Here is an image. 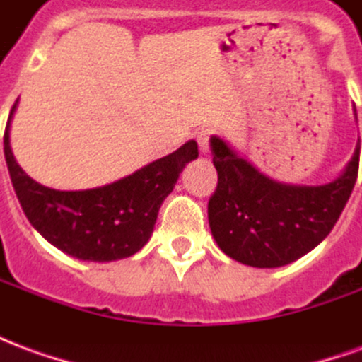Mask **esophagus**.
<instances>
[{
	"mask_svg": "<svg viewBox=\"0 0 362 362\" xmlns=\"http://www.w3.org/2000/svg\"><path fill=\"white\" fill-rule=\"evenodd\" d=\"M197 145H199L202 153H209V134L207 132H199L197 134Z\"/></svg>",
	"mask_w": 362,
	"mask_h": 362,
	"instance_id": "esophagus-1",
	"label": "esophagus"
}]
</instances>
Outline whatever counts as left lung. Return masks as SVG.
<instances>
[{
	"label": "left lung",
	"instance_id": "8db88e82",
	"mask_svg": "<svg viewBox=\"0 0 362 362\" xmlns=\"http://www.w3.org/2000/svg\"><path fill=\"white\" fill-rule=\"evenodd\" d=\"M219 174L207 217L215 243L252 267H281L316 248L334 228L358 174V147L335 180L322 186L283 184L211 137Z\"/></svg>",
	"mask_w": 362,
	"mask_h": 362
}]
</instances>
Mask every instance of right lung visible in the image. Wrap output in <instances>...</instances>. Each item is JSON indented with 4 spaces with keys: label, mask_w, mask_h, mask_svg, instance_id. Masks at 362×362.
<instances>
[{
    "label": "right lung",
    "mask_w": 362,
    "mask_h": 362,
    "mask_svg": "<svg viewBox=\"0 0 362 362\" xmlns=\"http://www.w3.org/2000/svg\"><path fill=\"white\" fill-rule=\"evenodd\" d=\"M9 122L4 135L5 163L27 219L58 250L87 262H114L141 250L182 168L197 158V143L188 141L118 182L62 192L38 184L21 168L11 151Z\"/></svg>",
    "instance_id": "1"
}]
</instances>
